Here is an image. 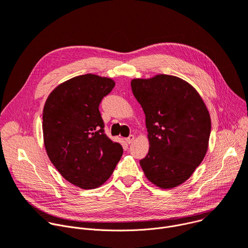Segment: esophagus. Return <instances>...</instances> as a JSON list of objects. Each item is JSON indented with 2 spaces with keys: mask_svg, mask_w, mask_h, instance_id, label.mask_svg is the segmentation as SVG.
I'll return each mask as SVG.
<instances>
[{
  "mask_svg": "<svg viewBox=\"0 0 248 248\" xmlns=\"http://www.w3.org/2000/svg\"><path fill=\"white\" fill-rule=\"evenodd\" d=\"M134 140H135V136L134 135H130L129 137H127V138H126V142L128 144H131Z\"/></svg>",
  "mask_w": 248,
  "mask_h": 248,
  "instance_id": "34e87169",
  "label": "esophagus"
}]
</instances>
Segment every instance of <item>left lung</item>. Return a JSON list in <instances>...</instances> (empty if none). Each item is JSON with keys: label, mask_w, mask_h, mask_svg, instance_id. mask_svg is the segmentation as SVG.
I'll return each instance as SVG.
<instances>
[{"label": "left lung", "mask_w": 248, "mask_h": 248, "mask_svg": "<svg viewBox=\"0 0 248 248\" xmlns=\"http://www.w3.org/2000/svg\"><path fill=\"white\" fill-rule=\"evenodd\" d=\"M145 115L150 149L140 160L146 177L170 189L186 181L200 166L211 134L208 109L187 81L169 75L131 81Z\"/></svg>", "instance_id": "8db88e82"}]
</instances>
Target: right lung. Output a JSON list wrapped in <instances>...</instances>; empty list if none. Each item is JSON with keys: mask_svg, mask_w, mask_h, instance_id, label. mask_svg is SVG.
<instances>
[{"mask_svg": "<svg viewBox=\"0 0 248 248\" xmlns=\"http://www.w3.org/2000/svg\"><path fill=\"white\" fill-rule=\"evenodd\" d=\"M114 86L109 78L75 77L55 89L44 105L47 155L66 180L82 189L102 185L123 154L122 146L105 134L98 108Z\"/></svg>", "mask_w": 248, "mask_h": 248, "instance_id": "1", "label": "right lung"}]
</instances>
